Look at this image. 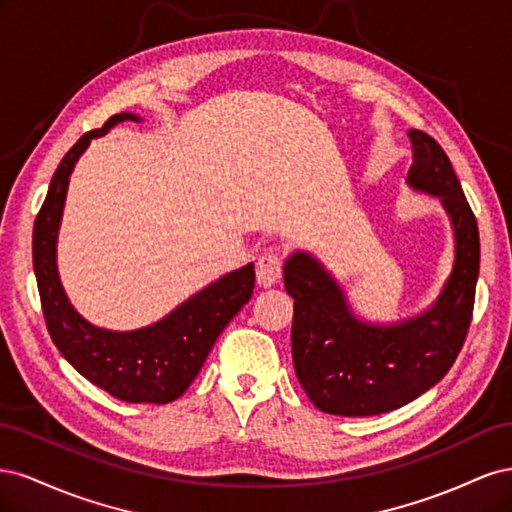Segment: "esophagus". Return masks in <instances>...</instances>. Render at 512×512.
Here are the masks:
<instances>
[{
    "label": "esophagus",
    "instance_id": "34e87169",
    "mask_svg": "<svg viewBox=\"0 0 512 512\" xmlns=\"http://www.w3.org/2000/svg\"><path fill=\"white\" fill-rule=\"evenodd\" d=\"M284 269V256L275 250H269L262 254L256 262V280L260 286H273L275 282H280Z\"/></svg>",
    "mask_w": 512,
    "mask_h": 512
}]
</instances>
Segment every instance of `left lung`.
Here are the masks:
<instances>
[{"mask_svg": "<svg viewBox=\"0 0 512 512\" xmlns=\"http://www.w3.org/2000/svg\"><path fill=\"white\" fill-rule=\"evenodd\" d=\"M410 185L436 194L455 228V267L429 312L395 327L356 320L344 292L318 262L294 254L284 286L294 299L292 361L314 406L335 416H374L410 404L438 384L466 342L480 265L476 215L444 149L410 130Z\"/></svg>", "mask_w": 512, "mask_h": 512, "instance_id": "8db88e82", "label": "left lung"}]
</instances>
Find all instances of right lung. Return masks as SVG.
I'll return each instance as SVG.
<instances>
[{"instance_id":"obj_1","label":"right lung","mask_w":512,"mask_h":512,"mask_svg":"<svg viewBox=\"0 0 512 512\" xmlns=\"http://www.w3.org/2000/svg\"><path fill=\"white\" fill-rule=\"evenodd\" d=\"M128 119L138 121L128 113L113 115L102 128L83 134L59 162L34 222V271L46 329L57 350L81 376L128 404H170L188 391L215 339L252 299L256 273L254 265L232 271L164 320L130 333L96 329L74 312L55 265V241L68 179L91 138Z\"/></svg>"}]
</instances>
